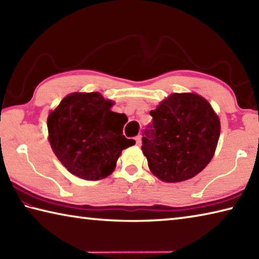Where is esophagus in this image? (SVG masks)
Returning <instances> with one entry per match:
<instances>
[{"label":"esophagus","mask_w":259,"mask_h":259,"mask_svg":"<svg viewBox=\"0 0 259 259\" xmlns=\"http://www.w3.org/2000/svg\"><path fill=\"white\" fill-rule=\"evenodd\" d=\"M135 140H136V144H137V145L139 146L140 144H142V136H140V135L136 136V137H135Z\"/></svg>","instance_id":"esophagus-1"}]
</instances>
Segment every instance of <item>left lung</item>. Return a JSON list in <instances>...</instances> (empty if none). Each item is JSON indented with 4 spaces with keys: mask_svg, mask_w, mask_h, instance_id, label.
I'll return each instance as SVG.
<instances>
[{
    "mask_svg": "<svg viewBox=\"0 0 259 259\" xmlns=\"http://www.w3.org/2000/svg\"><path fill=\"white\" fill-rule=\"evenodd\" d=\"M142 150L151 171L178 183L202 171L216 150L221 123L212 107L195 94H172L150 112Z\"/></svg>",
    "mask_w": 259,
    "mask_h": 259,
    "instance_id": "8db88e82",
    "label": "left lung"
}]
</instances>
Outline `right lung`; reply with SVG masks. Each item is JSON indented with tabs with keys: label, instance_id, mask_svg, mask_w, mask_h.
I'll return each mask as SVG.
<instances>
[{
	"label": "right lung",
	"instance_id": "obj_1",
	"mask_svg": "<svg viewBox=\"0 0 259 259\" xmlns=\"http://www.w3.org/2000/svg\"><path fill=\"white\" fill-rule=\"evenodd\" d=\"M112 103L98 93L72 94L48 117L49 142L69 172L87 181H99L113 172L124 148V114L111 111Z\"/></svg>",
	"mask_w": 259,
	"mask_h": 259
}]
</instances>
